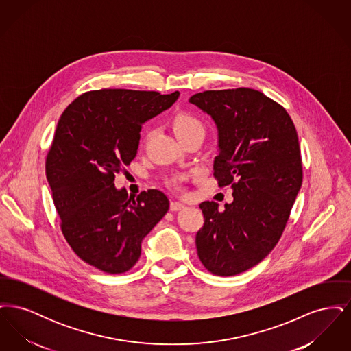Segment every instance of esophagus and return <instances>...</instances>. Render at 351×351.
Returning a JSON list of instances; mask_svg holds the SVG:
<instances>
[{
	"instance_id": "esophagus-1",
	"label": "esophagus",
	"mask_w": 351,
	"mask_h": 351,
	"mask_svg": "<svg viewBox=\"0 0 351 351\" xmlns=\"http://www.w3.org/2000/svg\"><path fill=\"white\" fill-rule=\"evenodd\" d=\"M185 208V205L182 204V202H179V201H172L171 202V205H169V209L172 210V212H178V210H182Z\"/></svg>"
}]
</instances>
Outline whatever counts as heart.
<instances>
[{"instance_id":"heart-1","label":"heart","mask_w":351,"mask_h":351,"mask_svg":"<svg viewBox=\"0 0 351 351\" xmlns=\"http://www.w3.org/2000/svg\"><path fill=\"white\" fill-rule=\"evenodd\" d=\"M172 128L173 132L176 134L178 138L184 136L186 134L195 133V132H202L204 133V125L199 118L191 113L186 112H182L178 113L173 119H172ZM180 182L179 178H172L169 179V184L176 185Z\"/></svg>"}]
</instances>
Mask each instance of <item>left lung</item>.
I'll list each match as a JSON object with an SVG mask.
<instances>
[{
    "label": "left lung",
    "instance_id": "8db88e82",
    "mask_svg": "<svg viewBox=\"0 0 351 351\" xmlns=\"http://www.w3.org/2000/svg\"><path fill=\"white\" fill-rule=\"evenodd\" d=\"M189 102L215 121L213 175L233 189L223 210L201 202L197 255L212 274L233 276L263 261L283 234L302 183L299 138L283 106L255 89L205 90Z\"/></svg>",
    "mask_w": 351,
    "mask_h": 351
}]
</instances>
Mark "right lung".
I'll return each mask as SVG.
<instances>
[{
	"label": "right lung",
	"instance_id": "add662e5",
	"mask_svg": "<svg viewBox=\"0 0 351 351\" xmlns=\"http://www.w3.org/2000/svg\"><path fill=\"white\" fill-rule=\"evenodd\" d=\"M179 92L101 89L68 105L46 159V176L68 245L106 274L129 271L143 238L168 212L167 196L149 189L136 199L114 186L130 165L142 125L167 110Z\"/></svg>",
	"mask_w": 351,
	"mask_h": 351
}]
</instances>
